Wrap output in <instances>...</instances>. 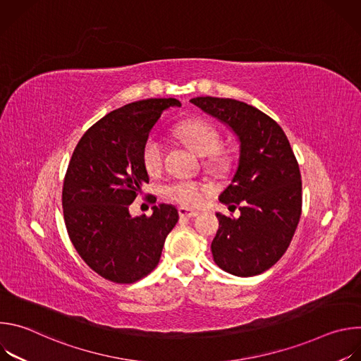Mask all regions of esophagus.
Returning <instances> with one entry per match:
<instances>
[{"label":"esophagus","mask_w":361,"mask_h":361,"mask_svg":"<svg viewBox=\"0 0 361 361\" xmlns=\"http://www.w3.org/2000/svg\"><path fill=\"white\" fill-rule=\"evenodd\" d=\"M178 214H180V217H184V219H194V217L198 216L197 212L190 210V209H185V207H180V209H178Z\"/></svg>","instance_id":"1"}]
</instances>
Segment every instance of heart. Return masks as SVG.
<instances>
[{"instance_id": "1", "label": "heart", "mask_w": 361, "mask_h": 361, "mask_svg": "<svg viewBox=\"0 0 361 361\" xmlns=\"http://www.w3.org/2000/svg\"><path fill=\"white\" fill-rule=\"evenodd\" d=\"M176 135L183 140L198 156H204V166L214 174H227L234 163L231 152L221 147L220 131L207 120L187 118L174 127ZM141 164L154 176L163 166V144L160 138L149 135L141 147ZM210 188L207 184L194 180H177L164 187V194L171 201L184 207H197Z\"/></svg>"}]
</instances>
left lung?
I'll list each match as a JSON object with an SVG mask.
<instances>
[{
    "label": "left lung",
    "instance_id": "1",
    "mask_svg": "<svg viewBox=\"0 0 361 361\" xmlns=\"http://www.w3.org/2000/svg\"><path fill=\"white\" fill-rule=\"evenodd\" d=\"M191 102L240 141L237 171L220 195L230 210L238 207L240 217L217 213L214 262L238 277L262 274L281 259L301 216V176L291 145L271 117L243 101L197 97Z\"/></svg>",
    "mask_w": 361,
    "mask_h": 361
}]
</instances>
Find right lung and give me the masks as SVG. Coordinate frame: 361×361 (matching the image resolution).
<instances>
[{"mask_svg":"<svg viewBox=\"0 0 361 361\" xmlns=\"http://www.w3.org/2000/svg\"><path fill=\"white\" fill-rule=\"evenodd\" d=\"M176 98L131 102L91 126L78 141L64 185V221L73 245L101 277L131 284L157 267L166 237L178 221L170 204L151 216L130 214V204L148 183L141 147Z\"/></svg>","mask_w":361,"mask_h":361,"instance_id":"obj_1","label":"right lung"}]
</instances>
